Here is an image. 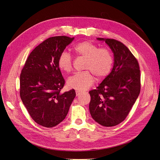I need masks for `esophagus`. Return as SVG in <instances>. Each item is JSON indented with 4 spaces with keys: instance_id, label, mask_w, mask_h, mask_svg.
Listing matches in <instances>:
<instances>
[{
    "instance_id": "34e87169",
    "label": "esophagus",
    "mask_w": 160,
    "mask_h": 160,
    "mask_svg": "<svg viewBox=\"0 0 160 160\" xmlns=\"http://www.w3.org/2000/svg\"><path fill=\"white\" fill-rule=\"evenodd\" d=\"M81 93H82V91H80V90H77V91H76V95H77V96H78Z\"/></svg>"
}]
</instances>
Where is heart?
I'll use <instances>...</instances> for the list:
<instances>
[{"label":"heart","mask_w":160,"mask_h":160,"mask_svg":"<svg viewBox=\"0 0 160 160\" xmlns=\"http://www.w3.org/2000/svg\"><path fill=\"white\" fill-rule=\"evenodd\" d=\"M72 50L78 57L85 58L83 69L85 71L77 72L67 80L69 88L80 91L86 90L95 82V76L102 79L110 74L113 65V56L107 48H99L91 41L80 42L73 47ZM73 60L71 55L62 51L58 56V66L65 72L72 70Z\"/></svg>","instance_id":"1"}]
</instances>
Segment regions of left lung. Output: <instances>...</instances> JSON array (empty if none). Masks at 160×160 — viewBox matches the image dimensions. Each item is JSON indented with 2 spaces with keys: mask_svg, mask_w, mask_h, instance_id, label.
<instances>
[{
  "mask_svg": "<svg viewBox=\"0 0 160 160\" xmlns=\"http://www.w3.org/2000/svg\"><path fill=\"white\" fill-rule=\"evenodd\" d=\"M104 40L114 54L112 72L96 89L91 90L89 112L93 119L106 127L122 122L128 115L141 90L139 63L121 41Z\"/></svg>",
  "mask_w": 160,
  "mask_h": 160,
  "instance_id": "1",
  "label": "left lung"
}]
</instances>
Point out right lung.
I'll use <instances>...</instances> for the list:
<instances>
[{
  "label": "right lung",
  "instance_id": "right-lung-1",
  "mask_svg": "<svg viewBox=\"0 0 160 160\" xmlns=\"http://www.w3.org/2000/svg\"><path fill=\"white\" fill-rule=\"evenodd\" d=\"M74 38L54 36L33 49L20 74V97L32 119L52 128L64 120L76 96L74 89L61 93L65 80L58 66V56Z\"/></svg>",
  "mask_w": 160,
  "mask_h": 160
}]
</instances>
